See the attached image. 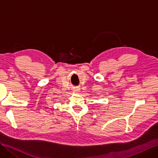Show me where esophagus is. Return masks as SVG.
<instances>
[{
  "label": "esophagus",
  "mask_w": 158,
  "mask_h": 158,
  "mask_svg": "<svg viewBox=\"0 0 158 158\" xmlns=\"http://www.w3.org/2000/svg\"><path fill=\"white\" fill-rule=\"evenodd\" d=\"M75 92H78V89H75Z\"/></svg>",
  "instance_id": "obj_1"
}]
</instances>
